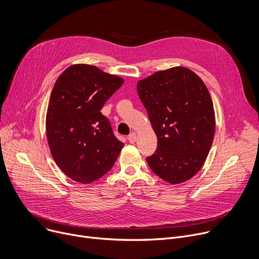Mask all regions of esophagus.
I'll return each mask as SVG.
<instances>
[{
	"instance_id": "34e87169",
	"label": "esophagus",
	"mask_w": 259,
	"mask_h": 259,
	"mask_svg": "<svg viewBox=\"0 0 259 259\" xmlns=\"http://www.w3.org/2000/svg\"><path fill=\"white\" fill-rule=\"evenodd\" d=\"M127 140H128L130 143L134 144V143L137 141V135H136L135 133H132V134L127 137Z\"/></svg>"
}]
</instances>
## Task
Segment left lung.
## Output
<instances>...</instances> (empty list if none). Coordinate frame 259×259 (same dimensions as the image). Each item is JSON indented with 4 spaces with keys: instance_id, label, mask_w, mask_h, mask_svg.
<instances>
[{
    "instance_id": "obj_1",
    "label": "left lung",
    "mask_w": 259,
    "mask_h": 259,
    "mask_svg": "<svg viewBox=\"0 0 259 259\" xmlns=\"http://www.w3.org/2000/svg\"><path fill=\"white\" fill-rule=\"evenodd\" d=\"M137 90L157 137L155 152L146 157L150 169L169 184L187 182L203 166L213 140L214 111L205 84L177 66L141 79Z\"/></svg>"
}]
</instances>
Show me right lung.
<instances>
[{
  "label": "right lung",
  "instance_id": "add662e5",
  "mask_svg": "<svg viewBox=\"0 0 259 259\" xmlns=\"http://www.w3.org/2000/svg\"><path fill=\"white\" fill-rule=\"evenodd\" d=\"M123 78L74 64L57 78L47 112V137L56 164L72 181L90 184L113 167L124 144L101 110Z\"/></svg>",
  "mask_w": 259,
  "mask_h": 259
}]
</instances>
